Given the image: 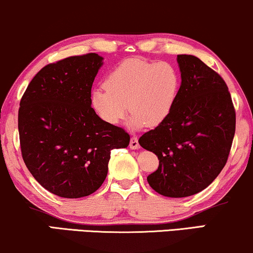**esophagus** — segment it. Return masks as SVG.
Returning a JSON list of instances; mask_svg holds the SVG:
<instances>
[{
	"instance_id": "obj_1",
	"label": "esophagus",
	"mask_w": 253,
	"mask_h": 253,
	"mask_svg": "<svg viewBox=\"0 0 253 253\" xmlns=\"http://www.w3.org/2000/svg\"><path fill=\"white\" fill-rule=\"evenodd\" d=\"M130 148H132V150H137V148H139V143H138V138H137V136H132V137H131V140H130Z\"/></svg>"
}]
</instances>
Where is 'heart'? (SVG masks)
Instances as JSON below:
<instances>
[{"label": "heart", "instance_id": "obj_1", "mask_svg": "<svg viewBox=\"0 0 253 253\" xmlns=\"http://www.w3.org/2000/svg\"><path fill=\"white\" fill-rule=\"evenodd\" d=\"M178 88V71L170 62L130 58L110 72L105 87L93 89L91 103L108 124L120 123L130 110L131 126H157L170 115Z\"/></svg>", "mask_w": 253, "mask_h": 253}]
</instances>
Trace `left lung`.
Listing matches in <instances>:
<instances>
[{
  "instance_id": "left-lung-1",
  "label": "left lung",
  "mask_w": 253,
  "mask_h": 253,
  "mask_svg": "<svg viewBox=\"0 0 253 253\" xmlns=\"http://www.w3.org/2000/svg\"><path fill=\"white\" fill-rule=\"evenodd\" d=\"M182 84L170 115L139 138L159 159L151 188L172 198L207 188L227 164L236 113L226 82L192 55H177Z\"/></svg>"
}]
</instances>
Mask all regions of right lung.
<instances>
[{"mask_svg": "<svg viewBox=\"0 0 253 253\" xmlns=\"http://www.w3.org/2000/svg\"><path fill=\"white\" fill-rule=\"evenodd\" d=\"M102 57L70 56L43 67L24 92L18 110L23 160L44 189L63 198L95 192L108 172L110 152L130 136L106 123L91 106Z\"/></svg>", "mask_w": 253, "mask_h": 253, "instance_id": "1", "label": "right lung"}]
</instances>
